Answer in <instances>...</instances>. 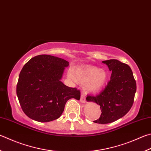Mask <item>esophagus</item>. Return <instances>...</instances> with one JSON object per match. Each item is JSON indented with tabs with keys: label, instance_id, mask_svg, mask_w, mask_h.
<instances>
[{
	"label": "esophagus",
	"instance_id": "1",
	"mask_svg": "<svg viewBox=\"0 0 151 151\" xmlns=\"http://www.w3.org/2000/svg\"><path fill=\"white\" fill-rule=\"evenodd\" d=\"M81 102L84 103L86 102V98H85V95L84 94H81Z\"/></svg>",
	"mask_w": 151,
	"mask_h": 151
}]
</instances>
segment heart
I'll return each mask as SVG.
<instances>
[{
	"mask_svg": "<svg viewBox=\"0 0 151 151\" xmlns=\"http://www.w3.org/2000/svg\"><path fill=\"white\" fill-rule=\"evenodd\" d=\"M68 78L73 82L84 83V88L88 92H95L104 86L107 74L104 70L92 66L70 67L68 70Z\"/></svg>",
	"mask_w": 151,
	"mask_h": 151,
	"instance_id": "b5f03b06",
	"label": "heart"
}]
</instances>
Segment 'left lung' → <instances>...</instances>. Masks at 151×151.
Returning a JSON list of instances; mask_svg holds the SVG:
<instances>
[{
	"instance_id": "left-lung-1",
	"label": "left lung",
	"mask_w": 151,
	"mask_h": 151,
	"mask_svg": "<svg viewBox=\"0 0 151 151\" xmlns=\"http://www.w3.org/2000/svg\"><path fill=\"white\" fill-rule=\"evenodd\" d=\"M111 72L110 81L100 94L87 96L88 102L96 103L102 114L94 123L106 124L122 118L130 110L137 90L136 81L128 65L117 59L102 61Z\"/></svg>"
}]
</instances>
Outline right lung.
<instances>
[{
  "mask_svg": "<svg viewBox=\"0 0 151 151\" xmlns=\"http://www.w3.org/2000/svg\"><path fill=\"white\" fill-rule=\"evenodd\" d=\"M69 63L59 57L40 55L26 63L19 75L16 94L27 116L40 122L58 119L70 98L80 100V90L61 81Z\"/></svg>",
  "mask_w": 151,
  "mask_h": 151,
  "instance_id": "right-lung-1",
  "label": "right lung"
}]
</instances>
